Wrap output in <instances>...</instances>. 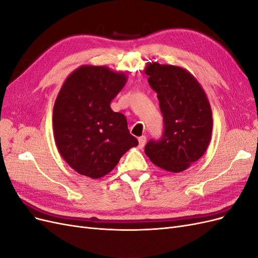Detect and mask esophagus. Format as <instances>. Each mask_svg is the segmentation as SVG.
I'll return each mask as SVG.
<instances>
[{"mask_svg": "<svg viewBox=\"0 0 258 258\" xmlns=\"http://www.w3.org/2000/svg\"><path fill=\"white\" fill-rule=\"evenodd\" d=\"M145 143H146V137H145V136L140 137V138H139V147H140V148H143L144 145H145Z\"/></svg>", "mask_w": 258, "mask_h": 258, "instance_id": "esophagus-1", "label": "esophagus"}]
</instances>
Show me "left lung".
Wrapping results in <instances>:
<instances>
[{
    "mask_svg": "<svg viewBox=\"0 0 258 258\" xmlns=\"http://www.w3.org/2000/svg\"><path fill=\"white\" fill-rule=\"evenodd\" d=\"M157 92L165 130L150 141L145 154L157 167L177 173L199 160L212 137V110L204 88L184 68L150 62L144 69Z\"/></svg>",
    "mask_w": 258,
    "mask_h": 258,
    "instance_id": "8db88e82",
    "label": "left lung"
}]
</instances>
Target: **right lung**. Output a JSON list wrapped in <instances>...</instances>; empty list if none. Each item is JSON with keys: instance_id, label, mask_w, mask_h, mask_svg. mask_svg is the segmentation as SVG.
<instances>
[{"instance_id": "add662e5", "label": "right lung", "mask_w": 258, "mask_h": 258, "mask_svg": "<svg viewBox=\"0 0 258 258\" xmlns=\"http://www.w3.org/2000/svg\"><path fill=\"white\" fill-rule=\"evenodd\" d=\"M126 82L122 72L85 64L62 85L53 105V138L61 157L77 173L103 177L139 144L126 117L110 105Z\"/></svg>"}]
</instances>
